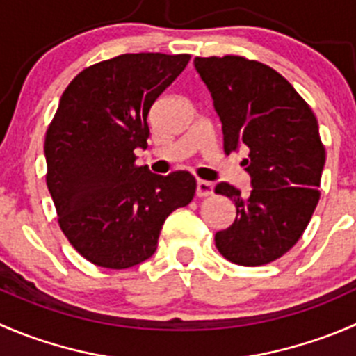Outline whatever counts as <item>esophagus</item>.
<instances>
[{
    "mask_svg": "<svg viewBox=\"0 0 356 356\" xmlns=\"http://www.w3.org/2000/svg\"><path fill=\"white\" fill-rule=\"evenodd\" d=\"M212 182L203 181V179H198V181H196V196H200V198H202V196L212 195Z\"/></svg>",
    "mask_w": 356,
    "mask_h": 356,
    "instance_id": "obj_1",
    "label": "esophagus"
}]
</instances>
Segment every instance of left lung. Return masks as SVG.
Wrapping results in <instances>:
<instances>
[{"label":"left lung","instance_id":"left-lung-1","mask_svg":"<svg viewBox=\"0 0 356 356\" xmlns=\"http://www.w3.org/2000/svg\"><path fill=\"white\" fill-rule=\"evenodd\" d=\"M195 67L222 123L224 153H248L241 165L250 193L216 186L236 207L234 222L216 233V247L234 264H268L298 243L320 200L325 147L318 122L270 65L226 55L196 57Z\"/></svg>","mask_w":356,"mask_h":356}]
</instances>
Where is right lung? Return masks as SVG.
<instances>
[{
    "label": "right lung",
    "instance_id": "obj_1",
    "mask_svg": "<svg viewBox=\"0 0 356 356\" xmlns=\"http://www.w3.org/2000/svg\"><path fill=\"white\" fill-rule=\"evenodd\" d=\"M188 54H123L67 85L44 137L47 186L69 243L92 264L127 270L154 254L165 219L195 196L189 172L137 167L151 106Z\"/></svg>",
    "mask_w": 356,
    "mask_h": 356
}]
</instances>
